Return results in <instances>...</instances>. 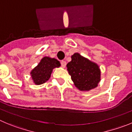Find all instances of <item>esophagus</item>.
<instances>
[{
	"label": "esophagus",
	"mask_w": 132,
	"mask_h": 132,
	"mask_svg": "<svg viewBox=\"0 0 132 132\" xmlns=\"http://www.w3.org/2000/svg\"><path fill=\"white\" fill-rule=\"evenodd\" d=\"M66 61H63V60H62V61H61V67H63V68H65V66H66Z\"/></svg>",
	"instance_id": "34e87169"
}]
</instances>
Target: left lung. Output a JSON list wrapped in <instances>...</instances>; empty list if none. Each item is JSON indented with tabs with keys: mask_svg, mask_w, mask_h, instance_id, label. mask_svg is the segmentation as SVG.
Segmentation results:
<instances>
[{
	"mask_svg": "<svg viewBox=\"0 0 132 132\" xmlns=\"http://www.w3.org/2000/svg\"><path fill=\"white\" fill-rule=\"evenodd\" d=\"M67 65V71L75 86L80 91H89L97 87L100 80V71L98 65L75 53Z\"/></svg>",
	"mask_w": 132,
	"mask_h": 132,
	"instance_id": "8db88e82",
	"label": "left lung"
}]
</instances>
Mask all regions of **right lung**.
I'll return each mask as SVG.
<instances>
[{"instance_id": "1", "label": "right lung", "mask_w": 132, "mask_h": 132, "mask_svg": "<svg viewBox=\"0 0 132 132\" xmlns=\"http://www.w3.org/2000/svg\"><path fill=\"white\" fill-rule=\"evenodd\" d=\"M60 61L55 58L44 57L30 74L34 82L36 85H41L49 80L53 69L60 66Z\"/></svg>"}]
</instances>
